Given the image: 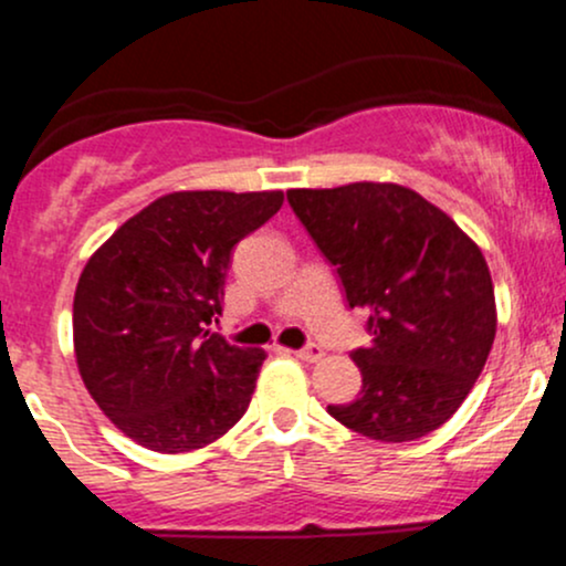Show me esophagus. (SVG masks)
I'll list each match as a JSON object with an SVG mask.
<instances>
[{"label": "esophagus", "instance_id": "34e87169", "mask_svg": "<svg viewBox=\"0 0 566 566\" xmlns=\"http://www.w3.org/2000/svg\"><path fill=\"white\" fill-rule=\"evenodd\" d=\"M295 356H297V359H301V361H305V365H314V361L322 359L324 350H322V346H314V343H311V346L295 350Z\"/></svg>", "mask_w": 566, "mask_h": 566}]
</instances>
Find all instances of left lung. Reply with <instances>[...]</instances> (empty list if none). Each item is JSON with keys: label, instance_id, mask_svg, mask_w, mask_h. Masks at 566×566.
<instances>
[{"label": "left lung", "instance_id": "1", "mask_svg": "<svg viewBox=\"0 0 566 566\" xmlns=\"http://www.w3.org/2000/svg\"><path fill=\"white\" fill-rule=\"evenodd\" d=\"M287 199L337 269L350 308L369 314L350 354L361 394L329 415L378 441H415L458 412L497 329L479 244L437 205L399 184L290 188Z\"/></svg>", "mask_w": 566, "mask_h": 566}]
</instances>
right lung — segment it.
<instances>
[{"instance_id": "add662e5", "label": "right lung", "mask_w": 566, "mask_h": 566, "mask_svg": "<svg viewBox=\"0 0 566 566\" xmlns=\"http://www.w3.org/2000/svg\"><path fill=\"white\" fill-rule=\"evenodd\" d=\"M284 191H172L116 229L74 292V356L95 405L165 454L223 437L250 407L261 348L210 333L231 250L276 216Z\"/></svg>"}]
</instances>
